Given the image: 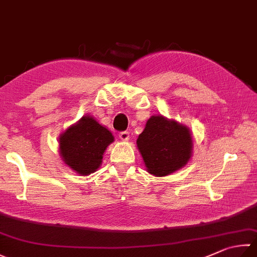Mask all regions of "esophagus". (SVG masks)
<instances>
[{
	"label": "esophagus",
	"instance_id": "1",
	"mask_svg": "<svg viewBox=\"0 0 257 257\" xmlns=\"http://www.w3.org/2000/svg\"><path fill=\"white\" fill-rule=\"evenodd\" d=\"M118 137L120 140H122V141H127V140L130 139V133L127 132V131H123V132H119Z\"/></svg>",
	"mask_w": 257,
	"mask_h": 257
}]
</instances>
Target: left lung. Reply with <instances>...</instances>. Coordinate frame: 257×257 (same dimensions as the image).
I'll use <instances>...</instances> for the list:
<instances>
[{"mask_svg":"<svg viewBox=\"0 0 257 257\" xmlns=\"http://www.w3.org/2000/svg\"><path fill=\"white\" fill-rule=\"evenodd\" d=\"M137 144L148 171L157 177L179 170L191 157L189 130L163 116H152L148 120Z\"/></svg>","mask_w":257,"mask_h":257,"instance_id":"obj_1","label":"left lung"}]
</instances>
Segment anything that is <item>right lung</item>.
I'll use <instances>...</instances> for the list:
<instances>
[{
  "mask_svg": "<svg viewBox=\"0 0 257 257\" xmlns=\"http://www.w3.org/2000/svg\"><path fill=\"white\" fill-rule=\"evenodd\" d=\"M114 138L90 116H84L59 139L61 158L67 166L81 176L97 170L103 154Z\"/></svg>",
  "mask_w": 257,
  "mask_h": 257,
  "instance_id": "right-lung-1",
  "label": "right lung"
}]
</instances>
